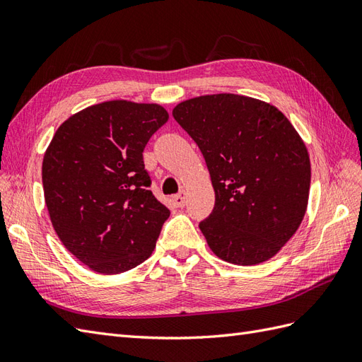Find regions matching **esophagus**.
Masks as SVG:
<instances>
[{
	"label": "esophagus",
	"mask_w": 362,
	"mask_h": 362,
	"mask_svg": "<svg viewBox=\"0 0 362 362\" xmlns=\"http://www.w3.org/2000/svg\"><path fill=\"white\" fill-rule=\"evenodd\" d=\"M173 202L177 208H183L185 206V192H179V194H175V196H173Z\"/></svg>",
	"instance_id": "obj_1"
}]
</instances>
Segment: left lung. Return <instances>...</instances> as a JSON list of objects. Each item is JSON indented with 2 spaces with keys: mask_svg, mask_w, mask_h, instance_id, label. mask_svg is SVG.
<instances>
[{
  "mask_svg": "<svg viewBox=\"0 0 362 362\" xmlns=\"http://www.w3.org/2000/svg\"><path fill=\"white\" fill-rule=\"evenodd\" d=\"M173 116L200 148L216 205L200 230L221 260L252 266L272 258L308 209L310 160L280 110L220 93L180 102Z\"/></svg>",
  "mask_w": 362,
  "mask_h": 362,
  "instance_id": "8db88e82",
  "label": "left lung"
}]
</instances>
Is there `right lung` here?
Returning a JSON list of instances; mask_svg holds the SVG:
<instances>
[{
  "label": "right lung",
  "mask_w": 362,
  "mask_h": 362,
  "mask_svg": "<svg viewBox=\"0 0 362 362\" xmlns=\"http://www.w3.org/2000/svg\"><path fill=\"white\" fill-rule=\"evenodd\" d=\"M157 104L108 100L70 116L42 160L44 199L62 245L91 271L144 263L170 209L148 189L144 148L168 120Z\"/></svg>",
  "instance_id": "right-lung-1"
}]
</instances>
